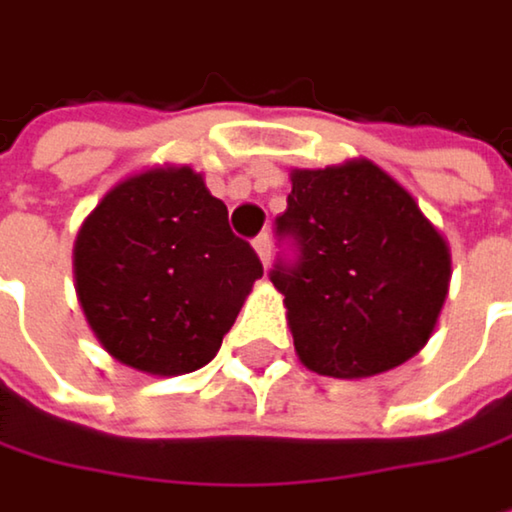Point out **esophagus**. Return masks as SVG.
<instances>
[{
  "label": "esophagus",
  "instance_id": "esophagus-1",
  "mask_svg": "<svg viewBox=\"0 0 512 512\" xmlns=\"http://www.w3.org/2000/svg\"><path fill=\"white\" fill-rule=\"evenodd\" d=\"M253 250H256V256L262 259V265L271 262V238H268V235H259V238L253 241Z\"/></svg>",
  "mask_w": 512,
  "mask_h": 512
}]
</instances>
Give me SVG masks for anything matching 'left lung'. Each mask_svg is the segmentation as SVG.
I'll return each mask as SVG.
<instances>
[{
	"label": "left lung",
	"instance_id": "8db88e82",
	"mask_svg": "<svg viewBox=\"0 0 512 512\" xmlns=\"http://www.w3.org/2000/svg\"><path fill=\"white\" fill-rule=\"evenodd\" d=\"M277 232L301 259L271 271L298 361L331 379H370L414 358L435 331L450 247L417 199L382 166L355 157L292 169Z\"/></svg>",
	"mask_w": 512,
	"mask_h": 512
}]
</instances>
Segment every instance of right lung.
<instances>
[{
  "mask_svg": "<svg viewBox=\"0 0 512 512\" xmlns=\"http://www.w3.org/2000/svg\"><path fill=\"white\" fill-rule=\"evenodd\" d=\"M262 262L190 166L119 181L74 241V286L98 343L130 370L205 367L235 325Z\"/></svg>",
  "mask_w": 512,
  "mask_h": 512,
  "instance_id": "obj_1",
  "label": "right lung"
}]
</instances>
